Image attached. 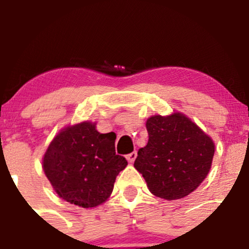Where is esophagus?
I'll list each match as a JSON object with an SVG mask.
<instances>
[{
  "mask_svg": "<svg viewBox=\"0 0 249 249\" xmlns=\"http://www.w3.org/2000/svg\"><path fill=\"white\" fill-rule=\"evenodd\" d=\"M136 158H137V153H136V151H132V153H130L129 155H126L127 161H129L130 163H132V162L136 160Z\"/></svg>",
  "mask_w": 249,
  "mask_h": 249,
  "instance_id": "1",
  "label": "esophagus"
}]
</instances>
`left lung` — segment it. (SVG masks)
I'll list each match as a JSON object with an SVG mask.
<instances>
[{"instance_id": "obj_1", "label": "left lung", "mask_w": 249, "mask_h": 249, "mask_svg": "<svg viewBox=\"0 0 249 249\" xmlns=\"http://www.w3.org/2000/svg\"><path fill=\"white\" fill-rule=\"evenodd\" d=\"M146 130L148 144L138 150L133 166L156 197L167 200L186 197L210 171L213 140L182 113L150 117Z\"/></svg>"}]
</instances>
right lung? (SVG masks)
Listing matches in <instances>:
<instances>
[{"mask_svg": "<svg viewBox=\"0 0 249 249\" xmlns=\"http://www.w3.org/2000/svg\"><path fill=\"white\" fill-rule=\"evenodd\" d=\"M116 135L83 122L63 129L43 159L45 175L59 197L81 208H95L111 196L127 161L116 155Z\"/></svg>", "mask_w": 249, "mask_h": 249, "instance_id": "add662e5", "label": "right lung"}]
</instances>
